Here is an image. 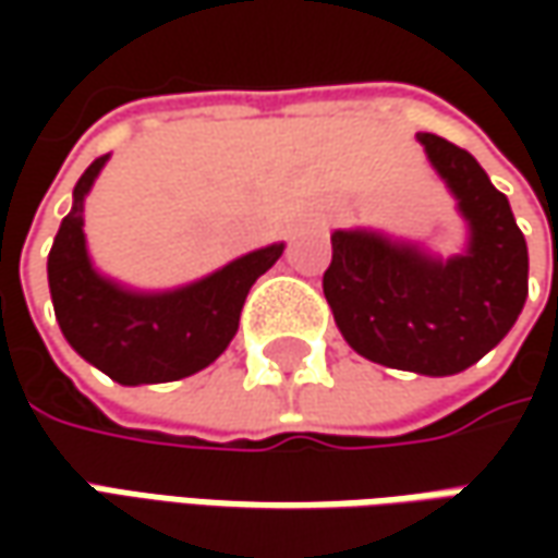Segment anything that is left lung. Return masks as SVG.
I'll return each mask as SVG.
<instances>
[{
	"mask_svg": "<svg viewBox=\"0 0 558 558\" xmlns=\"http://www.w3.org/2000/svg\"><path fill=\"white\" fill-rule=\"evenodd\" d=\"M457 198L465 247L453 257L373 229H335L323 291L356 354L418 375H457L497 348L527 298V245L504 192L465 148L416 136Z\"/></svg>",
	"mask_w": 558,
	"mask_h": 558,
	"instance_id": "8db88e82",
	"label": "left lung"
}]
</instances>
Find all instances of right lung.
<instances>
[{"instance_id": "obj_1", "label": "right lung", "mask_w": 558, "mask_h": 558, "mask_svg": "<svg viewBox=\"0 0 558 558\" xmlns=\"http://www.w3.org/2000/svg\"><path fill=\"white\" fill-rule=\"evenodd\" d=\"M108 158H96L76 180L71 214L58 226L49 251L54 319L76 354L120 385L195 375L229 348L247 291L282 257L286 245L247 251L180 289H126L93 267L83 232L86 195Z\"/></svg>"}]
</instances>
